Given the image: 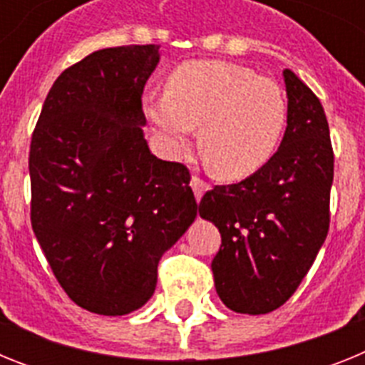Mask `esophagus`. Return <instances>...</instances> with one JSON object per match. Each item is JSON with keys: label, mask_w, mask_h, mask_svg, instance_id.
<instances>
[{"label": "esophagus", "mask_w": 365, "mask_h": 365, "mask_svg": "<svg viewBox=\"0 0 365 365\" xmlns=\"http://www.w3.org/2000/svg\"><path fill=\"white\" fill-rule=\"evenodd\" d=\"M190 186H192L193 195H195V201H197V202L201 201L202 195H205V193L208 192V190H210V186L206 185V182L202 179H199L197 175L192 177V180H190Z\"/></svg>", "instance_id": "1"}]
</instances>
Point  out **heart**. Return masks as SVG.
Here are the masks:
<instances>
[{
    "mask_svg": "<svg viewBox=\"0 0 365 365\" xmlns=\"http://www.w3.org/2000/svg\"><path fill=\"white\" fill-rule=\"evenodd\" d=\"M144 115L170 155H179L199 125V148L214 175L243 179L265 166L287 122L282 87L228 62L177 67L164 96H144Z\"/></svg>",
    "mask_w": 365,
    "mask_h": 365,
    "instance_id": "1",
    "label": "heart"
}]
</instances>
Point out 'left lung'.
Listing matches in <instances>:
<instances>
[{
  "label": "left lung",
  "instance_id": "1",
  "mask_svg": "<svg viewBox=\"0 0 365 365\" xmlns=\"http://www.w3.org/2000/svg\"><path fill=\"white\" fill-rule=\"evenodd\" d=\"M287 130L278 151L237 185L215 186L199 202L221 248L215 291L230 311L267 314L294 294L329 230L334 157L324 108L291 69L283 71Z\"/></svg>",
  "mask_w": 365,
  "mask_h": 365
}]
</instances>
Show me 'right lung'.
<instances>
[{
	"instance_id": "add662e5",
	"label": "right lung",
	"mask_w": 365,
	"mask_h": 365,
	"mask_svg": "<svg viewBox=\"0 0 365 365\" xmlns=\"http://www.w3.org/2000/svg\"><path fill=\"white\" fill-rule=\"evenodd\" d=\"M159 60V45L95 51L58 76L32 133V230L67 296L95 314L143 307L197 215L188 170L144 138L140 96Z\"/></svg>"
}]
</instances>
